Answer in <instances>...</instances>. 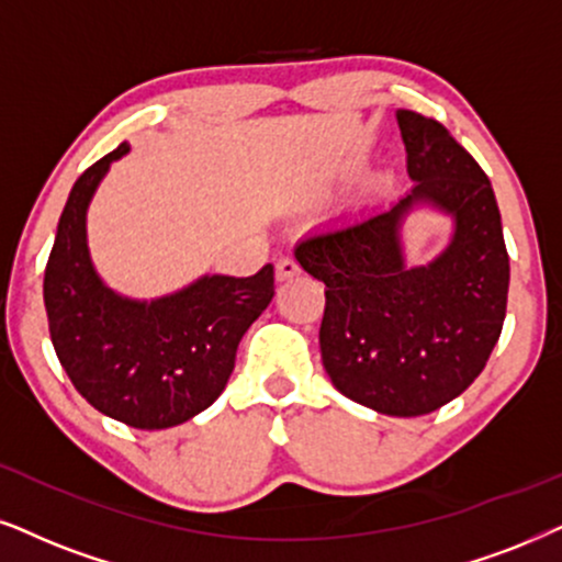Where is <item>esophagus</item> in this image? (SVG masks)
<instances>
[{"label": "esophagus", "instance_id": "34e87169", "mask_svg": "<svg viewBox=\"0 0 562 562\" xmlns=\"http://www.w3.org/2000/svg\"><path fill=\"white\" fill-rule=\"evenodd\" d=\"M301 274V265H297L295 259L290 257H282L280 261H277V280L285 282V280H293V277Z\"/></svg>", "mask_w": 562, "mask_h": 562}]
</instances>
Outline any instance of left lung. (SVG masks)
Masks as SVG:
<instances>
[{
    "label": "left lung",
    "mask_w": 562,
    "mask_h": 562,
    "mask_svg": "<svg viewBox=\"0 0 562 562\" xmlns=\"http://www.w3.org/2000/svg\"><path fill=\"white\" fill-rule=\"evenodd\" d=\"M415 187L389 210L311 233L295 259L326 290L318 345L334 386L381 415L436 412L472 386L498 342L508 251L485 170L443 124L396 111ZM454 217L452 244L407 268L401 225L415 203Z\"/></svg>",
    "instance_id": "left-lung-1"
}]
</instances>
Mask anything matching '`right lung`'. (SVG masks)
Masks as SVG:
<instances>
[{"label": "right lung", "instance_id": "right-lung-1", "mask_svg": "<svg viewBox=\"0 0 562 562\" xmlns=\"http://www.w3.org/2000/svg\"><path fill=\"white\" fill-rule=\"evenodd\" d=\"M122 142L69 191L44 277L56 358L92 407L139 430L191 420L223 394L240 337L274 297V267L204 274L158 301H130L92 269L85 215Z\"/></svg>", "mask_w": 562, "mask_h": 562}]
</instances>
